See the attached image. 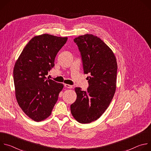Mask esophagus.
<instances>
[{
  "mask_svg": "<svg viewBox=\"0 0 151 151\" xmlns=\"http://www.w3.org/2000/svg\"><path fill=\"white\" fill-rule=\"evenodd\" d=\"M64 87L68 88H72V85H69V84H64Z\"/></svg>",
  "mask_w": 151,
  "mask_h": 151,
  "instance_id": "obj_1",
  "label": "esophagus"
}]
</instances>
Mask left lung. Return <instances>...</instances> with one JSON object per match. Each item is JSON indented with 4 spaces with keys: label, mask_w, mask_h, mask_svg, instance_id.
Wrapping results in <instances>:
<instances>
[{
    "label": "left lung",
    "mask_w": 151,
    "mask_h": 151,
    "mask_svg": "<svg viewBox=\"0 0 151 151\" xmlns=\"http://www.w3.org/2000/svg\"><path fill=\"white\" fill-rule=\"evenodd\" d=\"M82 58L89 87L84 91L75 88L76 101L71 113L79 123L88 124L99 118L108 107L116 90L117 63L112 51L97 36L91 34L74 39Z\"/></svg>",
    "instance_id": "obj_1"
}]
</instances>
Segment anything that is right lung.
<instances>
[{"label": "right lung", "mask_w": 151, "mask_h": 151, "mask_svg": "<svg viewBox=\"0 0 151 151\" xmlns=\"http://www.w3.org/2000/svg\"><path fill=\"white\" fill-rule=\"evenodd\" d=\"M68 37L43 34L33 37L15 63L14 81L17 102L32 119L47 118L55 104L63 85L49 78L55 58Z\"/></svg>", "instance_id": "right-lung-1"}]
</instances>
